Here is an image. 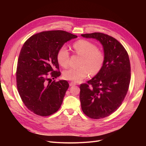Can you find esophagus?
I'll use <instances>...</instances> for the list:
<instances>
[{
  "label": "esophagus",
  "mask_w": 146,
  "mask_h": 146,
  "mask_svg": "<svg viewBox=\"0 0 146 146\" xmlns=\"http://www.w3.org/2000/svg\"><path fill=\"white\" fill-rule=\"evenodd\" d=\"M76 85V83H74V82H70V83H69V85L70 86H74V85Z\"/></svg>",
  "instance_id": "esophagus-1"
}]
</instances>
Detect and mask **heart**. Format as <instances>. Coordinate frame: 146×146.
Here are the masks:
<instances>
[{"label": "heart", "instance_id": "heart-1", "mask_svg": "<svg viewBox=\"0 0 146 146\" xmlns=\"http://www.w3.org/2000/svg\"><path fill=\"white\" fill-rule=\"evenodd\" d=\"M75 53L82 57L80 68H70L63 72L66 80L78 83L87 77L89 74L95 76L102 69L105 62V54L95 44L85 39L75 42L72 45ZM58 64L63 68L69 65V52L67 47L63 46L59 48L56 54Z\"/></svg>", "mask_w": 146, "mask_h": 146}]
</instances>
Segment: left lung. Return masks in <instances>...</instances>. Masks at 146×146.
<instances>
[{
    "label": "left lung",
    "mask_w": 146,
    "mask_h": 146,
    "mask_svg": "<svg viewBox=\"0 0 146 146\" xmlns=\"http://www.w3.org/2000/svg\"><path fill=\"white\" fill-rule=\"evenodd\" d=\"M82 36L100 41L105 62L95 77L80 85L81 107L90 118H104L116 111L127 93L131 78L129 56L121 44L107 34L96 32Z\"/></svg>",
    "instance_id": "left-lung-1"
}]
</instances>
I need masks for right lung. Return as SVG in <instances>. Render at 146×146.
I'll use <instances>...</instances> for the list:
<instances>
[{
  "instance_id": "obj_1",
  "label": "right lung",
  "mask_w": 146,
  "mask_h": 146,
  "mask_svg": "<svg viewBox=\"0 0 146 146\" xmlns=\"http://www.w3.org/2000/svg\"><path fill=\"white\" fill-rule=\"evenodd\" d=\"M77 37L63 30L46 31L33 35L22 47L16 69L17 88L26 107L36 115L50 116L62 104L69 83L52 82L51 78L61 75L56 60L59 48Z\"/></svg>"
}]
</instances>
